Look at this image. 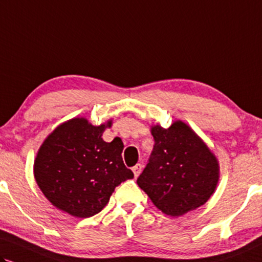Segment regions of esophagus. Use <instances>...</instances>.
Masks as SVG:
<instances>
[{
    "label": "esophagus",
    "instance_id": "esophagus-1",
    "mask_svg": "<svg viewBox=\"0 0 262 262\" xmlns=\"http://www.w3.org/2000/svg\"><path fill=\"white\" fill-rule=\"evenodd\" d=\"M142 167H143V165H142V164H136V165L132 167V171H134L135 177L140 176V173L142 172Z\"/></svg>",
    "mask_w": 262,
    "mask_h": 262
}]
</instances>
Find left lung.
<instances>
[{
  "label": "left lung",
  "instance_id": "left-lung-1",
  "mask_svg": "<svg viewBox=\"0 0 262 262\" xmlns=\"http://www.w3.org/2000/svg\"><path fill=\"white\" fill-rule=\"evenodd\" d=\"M150 134L154 148L137 185L158 209L173 217L204 205L220 180L215 154L182 120L167 128L151 125Z\"/></svg>",
  "mask_w": 262,
  "mask_h": 262
}]
</instances>
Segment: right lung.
<instances>
[{"label":"right lung","mask_w":262,"mask_h":262,"mask_svg":"<svg viewBox=\"0 0 262 262\" xmlns=\"http://www.w3.org/2000/svg\"><path fill=\"white\" fill-rule=\"evenodd\" d=\"M112 119L92 125L73 118L58 125L42 142L34 161V176L53 206L74 217H91L108 204L115 187L134 179L124 165L120 138H102Z\"/></svg>","instance_id":"add662e5"}]
</instances>
